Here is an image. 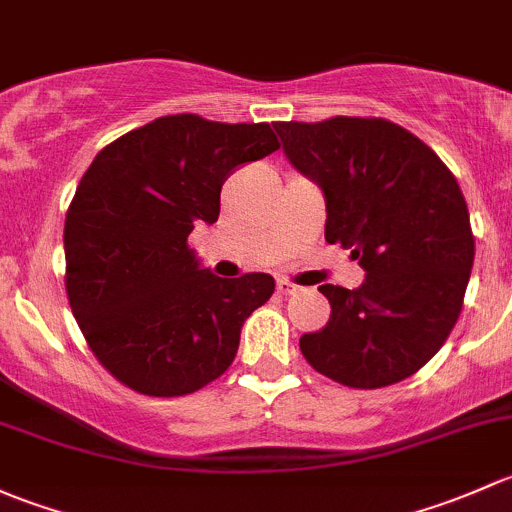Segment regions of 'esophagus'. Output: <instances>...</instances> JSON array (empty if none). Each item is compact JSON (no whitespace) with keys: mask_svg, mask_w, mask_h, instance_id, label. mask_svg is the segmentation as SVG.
Wrapping results in <instances>:
<instances>
[{"mask_svg":"<svg viewBox=\"0 0 512 512\" xmlns=\"http://www.w3.org/2000/svg\"><path fill=\"white\" fill-rule=\"evenodd\" d=\"M276 291L281 293V295H293L295 291H300L298 286H295V283H291V281H286V278H281V281L276 283Z\"/></svg>","mask_w":512,"mask_h":512,"instance_id":"34e87169","label":"esophagus"}]
</instances>
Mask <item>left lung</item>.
Returning <instances> with one entry per match:
<instances>
[{"label":"left lung","instance_id":"left-lung-1","mask_svg":"<svg viewBox=\"0 0 512 512\" xmlns=\"http://www.w3.org/2000/svg\"><path fill=\"white\" fill-rule=\"evenodd\" d=\"M283 152L325 194V241L352 249L360 288L325 283L330 320L300 352L333 382L377 389L419 372L451 335L471 278L466 199L441 157L384 118L276 123Z\"/></svg>","mask_w":512,"mask_h":512}]
</instances>
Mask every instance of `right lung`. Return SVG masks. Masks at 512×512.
<instances>
[{"label":"right lung","instance_id":"right-lung-1","mask_svg":"<svg viewBox=\"0 0 512 512\" xmlns=\"http://www.w3.org/2000/svg\"><path fill=\"white\" fill-rule=\"evenodd\" d=\"M281 147L268 123L165 115L105 145L63 226L66 293L100 365L147 397L221 377L241 325L273 295L268 273L219 278L187 236L219 219L221 184Z\"/></svg>","mask_w":512,"mask_h":512}]
</instances>
